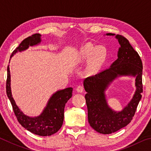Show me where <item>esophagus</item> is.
Segmentation results:
<instances>
[{"label":"esophagus","mask_w":151,"mask_h":151,"mask_svg":"<svg viewBox=\"0 0 151 151\" xmlns=\"http://www.w3.org/2000/svg\"><path fill=\"white\" fill-rule=\"evenodd\" d=\"M76 91L78 92V93H83V91H84V88H83V86H81V85H79V86H78L77 87H76Z\"/></svg>","instance_id":"1"}]
</instances>
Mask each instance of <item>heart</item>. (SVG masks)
<instances>
[{"instance_id":"b5f03b06","label":"heart","mask_w":151,"mask_h":151,"mask_svg":"<svg viewBox=\"0 0 151 151\" xmlns=\"http://www.w3.org/2000/svg\"><path fill=\"white\" fill-rule=\"evenodd\" d=\"M106 58V51L104 47L86 45L79 50L76 61L78 63L88 62L86 70L90 75H95L100 70Z\"/></svg>"}]
</instances>
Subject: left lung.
I'll use <instances>...</instances> for the list:
<instances>
[{
    "instance_id": "left-lung-1",
    "label": "left lung",
    "mask_w": 151,
    "mask_h": 151,
    "mask_svg": "<svg viewBox=\"0 0 151 151\" xmlns=\"http://www.w3.org/2000/svg\"><path fill=\"white\" fill-rule=\"evenodd\" d=\"M115 36L121 47L118 58L107 69L85 79L84 87L86 92V103L88 121L91 127L99 133L111 134L126 127L134 116L142 93V63L137 51L129 41L121 35ZM121 76L135 78L136 91L127 105L121 111H115L107 103L105 92L113 82Z\"/></svg>"
}]
</instances>
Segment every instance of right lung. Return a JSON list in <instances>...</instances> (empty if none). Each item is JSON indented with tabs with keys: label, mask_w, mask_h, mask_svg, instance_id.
Instances as JSON below:
<instances>
[{
	"label": "right lung",
	"mask_w": 151,
	"mask_h": 151,
	"mask_svg": "<svg viewBox=\"0 0 151 151\" xmlns=\"http://www.w3.org/2000/svg\"><path fill=\"white\" fill-rule=\"evenodd\" d=\"M41 42V35L39 33L27 37L22 40L19 47L12 52L11 58L16 53L27 50L29 47L39 45ZM6 88L7 96L11 101L18 121L28 131L35 134L46 137L50 136L56 133L62 127L65 104L73 95L72 87L57 91L53 93L48 99L47 105L40 115L33 117L26 115L23 113V112L20 111L12 97L9 65L7 67Z\"/></svg>",
	"instance_id": "add662e5"
}]
</instances>
